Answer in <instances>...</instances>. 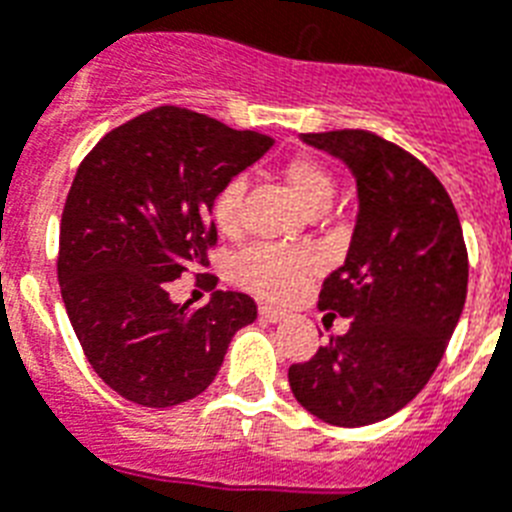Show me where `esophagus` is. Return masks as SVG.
Listing matches in <instances>:
<instances>
[{"label":"esophagus","mask_w":512,"mask_h":512,"mask_svg":"<svg viewBox=\"0 0 512 512\" xmlns=\"http://www.w3.org/2000/svg\"><path fill=\"white\" fill-rule=\"evenodd\" d=\"M259 316L269 324H277V322H282V319H285V314H282V311H277V308H272V306H261Z\"/></svg>","instance_id":"34e87169"}]
</instances>
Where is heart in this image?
<instances>
[{
	"instance_id": "obj_1",
	"label": "heart",
	"mask_w": 512,
	"mask_h": 512,
	"mask_svg": "<svg viewBox=\"0 0 512 512\" xmlns=\"http://www.w3.org/2000/svg\"><path fill=\"white\" fill-rule=\"evenodd\" d=\"M282 180L290 188L298 204L308 211H324L335 198V177L311 156H293L282 164ZM243 196H246V177H230L217 196L211 201V219L219 232L235 235L240 230V211H243ZM316 272V256L303 248L282 246H259L240 253L232 261V277L235 282L266 301H290L301 293L311 274Z\"/></svg>"
}]
</instances>
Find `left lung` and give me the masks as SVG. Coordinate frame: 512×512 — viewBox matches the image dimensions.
<instances>
[{"label": "left lung", "instance_id": "8db88e82", "mask_svg": "<svg viewBox=\"0 0 512 512\" xmlns=\"http://www.w3.org/2000/svg\"><path fill=\"white\" fill-rule=\"evenodd\" d=\"M356 177L348 256L319 308L353 319L287 371L295 400L335 426L377 424L411 403L439 366L468 290L458 211L429 167L369 130L303 133Z\"/></svg>", "mask_w": 512, "mask_h": 512}]
</instances>
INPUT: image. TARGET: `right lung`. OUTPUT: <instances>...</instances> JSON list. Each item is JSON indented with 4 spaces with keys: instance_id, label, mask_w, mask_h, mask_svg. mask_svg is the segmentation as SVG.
<instances>
[{
    "instance_id": "right-lung-1",
    "label": "right lung",
    "mask_w": 512,
    "mask_h": 512,
    "mask_svg": "<svg viewBox=\"0 0 512 512\" xmlns=\"http://www.w3.org/2000/svg\"><path fill=\"white\" fill-rule=\"evenodd\" d=\"M272 143L156 107L80 162L59 225V290L88 363L130 403L170 408L201 395L232 335L256 319L251 295L217 290L193 311L172 301L170 282L209 266L211 201Z\"/></svg>"
}]
</instances>
